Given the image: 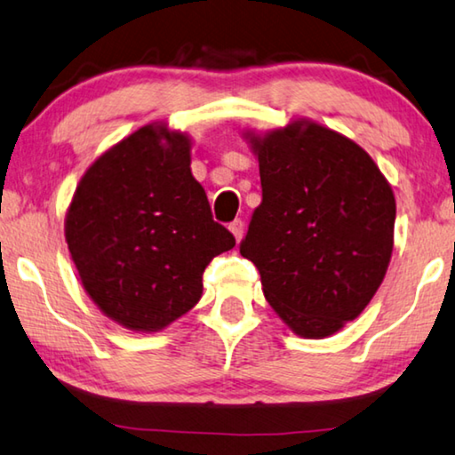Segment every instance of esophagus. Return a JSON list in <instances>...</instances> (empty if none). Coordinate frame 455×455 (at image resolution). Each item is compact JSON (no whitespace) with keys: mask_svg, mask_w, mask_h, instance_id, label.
I'll use <instances>...</instances> for the list:
<instances>
[{"mask_svg":"<svg viewBox=\"0 0 455 455\" xmlns=\"http://www.w3.org/2000/svg\"><path fill=\"white\" fill-rule=\"evenodd\" d=\"M228 228H230V233L235 235V239H236V243H239L241 239H243V233H245V222H243L241 219H236V220H233L228 225Z\"/></svg>","mask_w":455,"mask_h":455,"instance_id":"esophagus-1","label":"esophagus"}]
</instances>
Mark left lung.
<instances>
[{"label": "left lung", "mask_w": 455, "mask_h": 455, "mask_svg": "<svg viewBox=\"0 0 455 455\" xmlns=\"http://www.w3.org/2000/svg\"><path fill=\"white\" fill-rule=\"evenodd\" d=\"M245 137L263 200L241 255L259 269L266 300L296 335H335L362 315L388 269L392 188L362 147L313 120Z\"/></svg>", "instance_id": "8db88e82"}]
</instances>
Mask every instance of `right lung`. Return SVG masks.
I'll return each mask as SVG.
<instances>
[{
    "label": "right lung",
    "mask_w": 455,
    "mask_h": 455,
    "mask_svg": "<svg viewBox=\"0 0 455 455\" xmlns=\"http://www.w3.org/2000/svg\"><path fill=\"white\" fill-rule=\"evenodd\" d=\"M192 140L147 124L84 173L65 216L81 286L108 318L155 333L202 298L212 257L235 247L189 169Z\"/></svg>",
    "instance_id": "obj_1"
}]
</instances>
